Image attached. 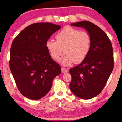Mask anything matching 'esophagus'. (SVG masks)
<instances>
[{
  "label": "esophagus",
  "mask_w": 122,
  "mask_h": 122,
  "mask_svg": "<svg viewBox=\"0 0 122 122\" xmlns=\"http://www.w3.org/2000/svg\"><path fill=\"white\" fill-rule=\"evenodd\" d=\"M61 71L63 73H67L69 71V69L68 68H66L62 67L61 68Z\"/></svg>",
  "instance_id": "esophagus-1"
}]
</instances>
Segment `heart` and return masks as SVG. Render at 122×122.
I'll use <instances>...</instances> for the list:
<instances>
[{"instance_id": "heart-1", "label": "heart", "mask_w": 122, "mask_h": 122, "mask_svg": "<svg viewBox=\"0 0 122 122\" xmlns=\"http://www.w3.org/2000/svg\"><path fill=\"white\" fill-rule=\"evenodd\" d=\"M55 38L56 41L47 40L45 46L51 58L56 61L64 50L65 54L60 60L62 65L69 66L74 62L80 63L87 57L91 48V38L86 32L67 26L56 35Z\"/></svg>"}]
</instances>
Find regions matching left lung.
<instances>
[{
  "mask_svg": "<svg viewBox=\"0 0 122 122\" xmlns=\"http://www.w3.org/2000/svg\"><path fill=\"white\" fill-rule=\"evenodd\" d=\"M71 25L84 28L91 38V48L87 57L69 70L71 75L70 89L78 97L88 100L102 92L112 73V46L106 33L92 22L82 21Z\"/></svg>",
  "mask_w": 122,
  "mask_h": 122,
  "instance_id": "left-lung-1",
  "label": "left lung"
}]
</instances>
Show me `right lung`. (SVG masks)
Here are the masks:
<instances>
[{"instance_id": "add662e5", "label": "right lung", "mask_w": 122, "mask_h": 122, "mask_svg": "<svg viewBox=\"0 0 122 122\" xmlns=\"http://www.w3.org/2000/svg\"><path fill=\"white\" fill-rule=\"evenodd\" d=\"M61 26L38 22L26 27L14 39L10 50V68L18 89L30 100L40 99L49 92L54 78L61 69L51 59L46 41Z\"/></svg>"}]
</instances>
